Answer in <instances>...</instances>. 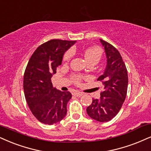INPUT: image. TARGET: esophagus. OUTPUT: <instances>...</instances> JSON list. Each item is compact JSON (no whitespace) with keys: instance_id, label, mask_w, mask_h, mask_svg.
<instances>
[{"instance_id":"esophagus-1","label":"esophagus","mask_w":151,"mask_h":151,"mask_svg":"<svg viewBox=\"0 0 151 151\" xmlns=\"http://www.w3.org/2000/svg\"><path fill=\"white\" fill-rule=\"evenodd\" d=\"M73 94L76 96H78V97H80V96H81L82 95H83V93H82L81 92H78V91H76V92H73Z\"/></svg>"}]
</instances>
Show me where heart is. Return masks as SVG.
<instances>
[{
	"mask_svg": "<svg viewBox=\"0 0 151 151\" xmlns=\"http://www.w3.org/2000/svg\"><path fill=\"white\" fill-rule=\"evenodd\" d=\"M84 57L88 64H96L101 60L102 56H103V50L101 47L98 46H92L89 47L84 50ZM73 56V51L71 50H67L63 56V61L64 62H68L70 60ZM83 77L81 76L74 75L72 76V80L76 84H79L81 83V79Z\"/></svg>",
	"mask_w": 151,
	"mask_h": 151,
	"instance_id": "1",
	"label": "heart"
}]
</instances>
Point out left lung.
<instances>
[{"instance_id":"1","label":"left lung","mask_w":151,"mask_h":151,"mask_svg":"<svg viewBox=\"0 0 151 151\" xmlns=\"http://www.w3.org/2000/svg\"><path fill=\"white\" fill-rule=\"evenodd\" d=\"M107 57V65L103 75L97 81L101 82L104 90L100 99H92L87 108L91 118L99 122H108L118 114L127 95V70L118 50L112 45L100 39Z\"/></svg>"}]
</instances>
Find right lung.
Segmentation results:
<instances>
[{
    "mask_svg": "<svg viewBox=\"0 0 151 151\" xmlns=\"http://www.w3.org/2000/svg\"><path fill=\"white\" fill-rule=\"evenodd\" d=\"M76 40L52 39L40 45L29 59L24 75V92L31 113L42 123L53 124L66 115L71 94L53 87L51 78L63 55Z\"/></svg>",
    "mask_w": 151,
    "mask_h": 151,
    "instance_id": "1",
    "label": "right lung"
}]
</instances>
